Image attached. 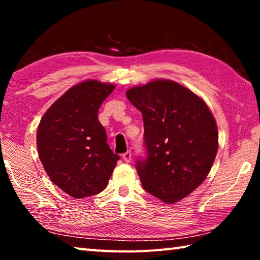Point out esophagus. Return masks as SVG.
<instances>
[{"instance_id": "esophagus-1", "label": "esophagus", "mask_w": 260, "mask_h": 260, "mask_svg": "<svg viewBox=\"0 0 260 260\" xmlns=\"http://www.w3.org/2000/svg\"><path fill=\"white\" fill-rule=\"evenodd\" d=\"M122 159H124L126 162H129L132 160V152L126 151L125 153H122Z\"/></svg>"}]
</instances>
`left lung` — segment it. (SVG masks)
I'll return each mask as SVG.
<instances>
[{"label": "left lung", "instance_id": "obj_1", "mask_svg": "<svg viewBox=\"0 0 260 260\" xmlns=\"http://www.w3.org/2000/svg\"><path fill=\"white\" fill-rule=\"evenodd\" d=\"M126 96L140 110L146 158L136 171L142 187L167 204L184 199L208 177L218 151V128L203 100L172 80L133 87Z\"/></svg>", "mask_w": 260, "mask_h": 260}]
</instances>
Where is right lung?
Here are the masks:
<instances>
[{"label":"right lung","mask_w":260,"mask_h":260,"mask_svg":"<svg viewBox=\"0 0 260 260\" xmlns=\"http://www.w3.org/2000/svg\"><path fill=\"white\" fill-rule=\"evenodd\" d=\"M112 83L86 80L61 95L38 127L39 157L48 177L74 199L103 191L119 156L107 143L99 109Z\"/></svg>","instance_id":"add662e5"}]
</instances>
